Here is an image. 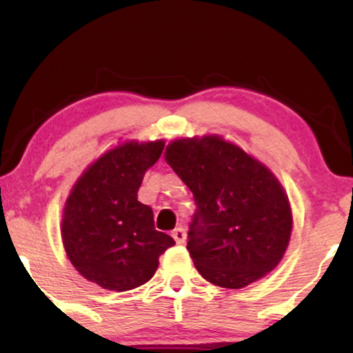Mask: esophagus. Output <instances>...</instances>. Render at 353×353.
Returning a JSON list of instances; mask_svg holds the SVG:
<instances>
[{"mask_svg":"<svg viewBox=\"0 0 353 353\" xmlns=\"http://www.w3.org/2000/svg\"><path fill=\"white\" fill-rule=\"evenodd\" d=\"M172 237H174V241L177 242V244H184L185 242V230L182 229V228H177V229H174L172 230Z\"/></svg>","mask_w":353,"mask_h":353,"instance_id":"34e87169","label":"esophagus"}]
</instances>
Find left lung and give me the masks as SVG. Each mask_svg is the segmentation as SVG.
<instances>
[{"instance_id": "8db88e82", "label": "left lung", "mask_w": 353, "mask_h": 353, "mask_svg": "<svg viewBox=\"0 0 353 353\" xmlns=\"http://www.w3.org/2000/svg\"><path fill=\"white\" fill-rule=\"evenodd\" d=\"M164 159L194 194L188 250L205 281L242 289L277 267L292 210L264 164L221 136L174 141Z\"/></svg>"}]
</instances>
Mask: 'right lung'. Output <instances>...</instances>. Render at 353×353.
Listing matches in <instances>:
<instances>
[{
    "label": "right lung",
    "instance_id": "right-lung-1",
    "mask_svg": "<svg viewBox=\"0 0 353 353\" xmlns=\"http://www.w3.org/2000/svg\"><path fill=\"white\" fill-rule=\"evenodd\" d=\"M163 149L164 141H129L103 154L72 185L61 237L76 270L103 289L143 285L159 255L176 244L154 228L152 209L137 201L144 174Z\"/></svg>",
    "mask_w": 353,
    "mask_h": 353
}]
</instances>
